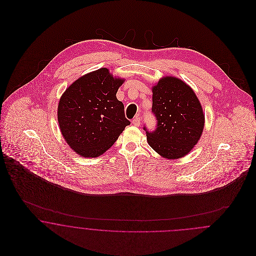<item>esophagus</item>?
Masks as SVG:
<instances>
[{
  "instance_id": "34e87169",
  "label": "esophagus",
  "mask_w": 256,
  "mask_h": 256,
  "mask_svg": "<svg viewBox=\"0 0 256 256\" xmlns=\"http://www.w3.org/2000/svg\"><path fill=\"white\" fill-rule=\"evenodd\" d=\"M140 121H141L140 117H139V116H136V117L134 118V121H132V124H134L135 126H140Z\"/></svg>"
}]
</instances>
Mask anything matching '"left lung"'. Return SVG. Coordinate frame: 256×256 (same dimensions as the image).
I'll return each instance as SVG.
<instances>
[{
	"label": "left lung",
	"instance_id": "obj_1",
	"mask_svg": "<svg viewBox=\"0 0 256 256\" xmlns=\"http://www.w3.org/2000/svg\"><path fill=\"white\" fill-rule=\"evenodd\" d=\"M152 112L156 128L146 140L161 156L176 159L186 156L198 143L204 126V115L192 88L174 76L161 78L152 87Z\"/></svg>",
	"mask_w": 256,
	"mask_h": 256
}]
</instances>
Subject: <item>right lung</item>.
I'll list each match as a JSON object with an SVG mask.
<instances>
[{"label": "right lung", "instance_id": "1", "mask_svg": "<svg viewBox=\"0 0 256 256\" xmlns=\"http://www.w3.org/2000/svg\"><path fill=\"white\" fill-rule=\"evenodd\" d=\"M124 80L108 68L86 74L61 96L58 120L64 139L78 154L102 156L130 122L116 93Z\"/></svg>", "mask_w": 256, "mask_h": 256}]
</instances>
